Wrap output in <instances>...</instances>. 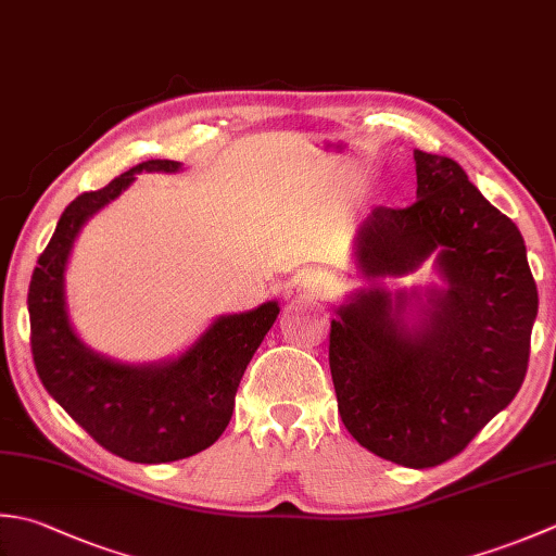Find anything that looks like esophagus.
Wrapping results in <instances>:
<instances>
[{
    "mask_svg": "<svg viewBox=\"0 0 556 556\" xmlns=\"http://www.w3.org/2000/svg\"><path fill=\"white\" fill-rule=\"evenodd\" d=\"M313 287L318 289V291H330V289L334 287V279H332L330 275H325V277H320V279H315Z\"/></svg>",
    "mask_w": 556,
    "mask_h": 556,
    "instance_id": "34e87169",
    "label": "esophagus"
}]
</instances>
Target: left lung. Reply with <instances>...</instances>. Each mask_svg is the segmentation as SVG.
Wrapping results in <instances>:
<instances>
[{
    "label": "left lung",
    "mask_w": 556,
    "mask_h": 556,
    "mask_svg": "<svg viewBox=\"0 0 556 556\" xmlns=\"http://www.w3.org/2000/svg\"><path fill=\"white\" fill-rule=\"evenodd\" d=\"M415 161L417 200L368 214L358 265L402 277L439 250L448 289L415 334L383 289L358 293L330 323V374L346 431L378 458L424 470L463 453L523 386L538 287L516 224L458 163L419 149Z\"/></svg>",
    "instance_id": "8db88e82"
}]
</instances>
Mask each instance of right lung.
I'll list each match as a JSON object with an SVG mask.
<instances>
[{
	"mask_svg": "<svg viewBox=\"0 0 556 556\" xmlns=\"http://www.w3.org/2000/svg\"><path fill=\"white\" fill-rule=\"evenodd\" d=\"M178 166L168 159L141 161L105 188L72 200L28 287L30 352L42 386L98 445L147 465L190 458L222 437L245 366L279 313L277 303H265L250 313L226 315L190 352L161 366L108 362L76 340L62 287L76 233L135 180V173H173Z\"/></svg>",
	"mask_w": 556,
	"mask_h": 556,
	"instance_id": "right-lung-1",
	"label": "right lung"
}]
</instances>
